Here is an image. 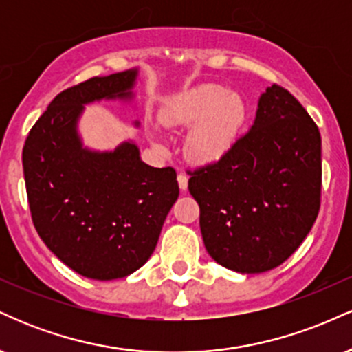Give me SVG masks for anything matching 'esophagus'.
<instances>
[{
	"label": "esophagus",
	"instance_id": "obj_1",
	"mask_svg": "<svg viewBox=\"0 0 352 352\" xmlns=\"http://www.w3.org/2000/svg\"><path fill=\"white\" fill-rule=\"evenodd\" d=\"M177 182H179L180 190H187V187H188V177L185 175L184 172H180L179 175H177Z\"/></svg>",
	"mask_w": 352,
	"mask_h": 352
}]
</instances>
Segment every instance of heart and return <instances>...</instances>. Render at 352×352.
Instances as JSON below:
<instances>
[{"label": "heart", "instance_id": "b5f03b06", "mask_svg": "<svg viewBox=\"0 0 352 352\" xmlns=\"http://www.w3.org/2000/svg\"><path fill=\"white\" fill-rule=\"evenodd\" d=\"M165 125L193 127L187 152L201 164L217 162L236 144L246 120L245 100L220 84H205L173 99L160 116Z\"/></svg>", "mask_w": 352, "mask_h": 352}]
</instances>
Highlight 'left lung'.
I'll return each instance as SVG.
<instances>
[{
	"mask_svg": "<svg viewBox=\"0 0 352 352\" xmlns=\"http://www.w3.org/2000/svg\"><path fill=\"white\" fill-rule=\"evenodd\" d=\"M205 248L218 265L263 273L296 252L321 199V135L306 109L276 84L227 155L192 172Z\"/></svg>",
	"mask_w": 352,
	"mask_h": 352,
	"instance_id": "obj_1",
	"label": "left lung"
}]
</instances>
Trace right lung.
Returning <instances> with one entry per match:
<instances>
[{
    "label": "right lung",
    "instance_id": "add662e5",
    "mask_svg": "<svg viewBox=\"0 0 352 352\" xmlns=\"http://www.w3.org/2000/svg\"><path fill=\"white\" fill-rule=\"evenodd\" d=\"M139 69L98 76L52 99L23 147L36 232L64 265L91 280L129 276L151 258L179 199L172 167L144 164L135 142L84 147L79 119L99 100H134ZM139 127V120H135Z\"/></svg>",
    "mask_w": 352,
    "mask_h": 352
}]
</instances>
